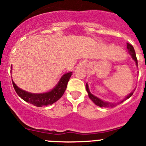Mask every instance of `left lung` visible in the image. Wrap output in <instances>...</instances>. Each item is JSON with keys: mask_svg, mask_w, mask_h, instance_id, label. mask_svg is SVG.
Listing matches in <instances>:
<instances>
[{"mask_svg": "<svg viewBox=\"0 0 146 146\" xmlns=\"http://www.w3.org/2000/svg\"><path fill=\"white\" fill-rule=\"evenodd\" d=\"M127 49H128V52H129V54L131 55V58H132L133 60L135 61L136 64H137V57H136L135 51H134V47H133L132 45H131L130 43H127ZM86 91H87V92H88V97H89V98H90L92 101H93V103H95L96 105L98 106L105 107V108H107V107H111L112 108V107H114L117 106V104H116V103H108V102L103 101V100H100V98H97L96 96L93 95V94H92V93L90 92V91H89V88H88V84H87V83H86ZM133 93H134L133 92H131L130 94L127 96V97H125V98H124L123 100H122V101H120V103H123L124 100H127V99H129L130 97H131V96H132Z\"/></svg>", "mask_w": 146, "mask_h": 146, "instance_id": "left-lung-1", "label": "left lung"}]
</instances>
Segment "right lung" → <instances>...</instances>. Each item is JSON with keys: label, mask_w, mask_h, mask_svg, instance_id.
I'll list each match as a JSON object with an SVG mask.
<instances>
[{"label": "right lung", "mask_w": 146, "mask_h": 146, "mask_svg": "<svg viewBox=\"0 0 146 146\" xmlns=\"http://www.w3.org/2000/svg\"><path fill=\"white\" fill-rule=\"evenodd\" d=\"M72 74V72H68L66 74H65L52 90L46 92V93H42V94H33V93L22 90L21 88L16 86L13 80H12V85L16 93L23 100L37 107L46 106L48 105H52L56 101H58L63 96L65 91L66 89L67 83L70 79Z\"/></svg>", "instance_id": "1"}]
</instances>
